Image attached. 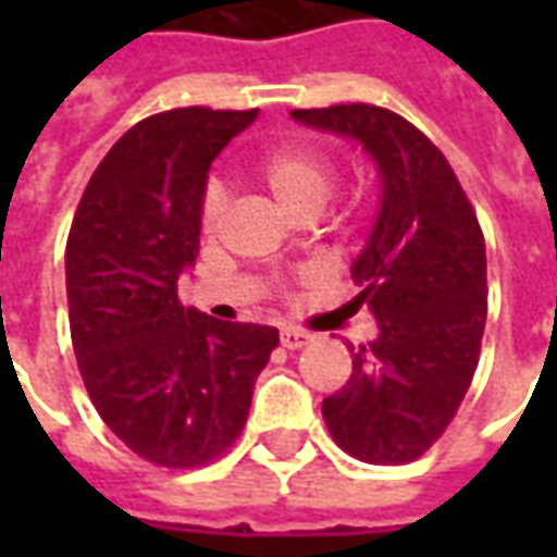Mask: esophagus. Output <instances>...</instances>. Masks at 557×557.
Segmentation results:
<instances>
[{
  "mask_svg": "<svg viewBox=\"0 0 557 557\" xmlns=\"http://www.w3.org/2000/svg\"><path fill=\"white\" fill-rule=\"evenodd\" d=\"M280 343H283L286 349H304L307 343H313V334H310V331H304V327H283Z\"/></svg>",
  "mask_w": 557,
  "mask_h": 557,
  "instance_id": "obj_1",
  "label": "esophagus"
}]
</instances>
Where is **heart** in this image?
Returning <instances> with one entry per match:
<instances>
[{"instance_id":"heart-1","label":"heart","mask_w":557,"mask_h":557,"mask_svg":"<svg viewBox=\"0 0 557 557\" xmlns=\"http://www.w3.org/2000/svg\"><path fill=\"white\" fill-rule=\"evenodd\" d=\"M259 172L271 187V194L280 199V206L295 218L319 214L337 190V166L322 148L315 146L277 148L262 160ZM226 202H230L226 184L220 178H211L202 190V206H199L202 230H218Z\"/></svg>"}]
</instances>
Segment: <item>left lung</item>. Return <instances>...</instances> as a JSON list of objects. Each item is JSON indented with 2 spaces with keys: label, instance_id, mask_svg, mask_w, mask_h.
I'll list each match as a JSON object with an SVG mask.
<instances>
[{
  "label": "left lung",
  "instance_id": "1",
  "mask_svg": "<svg viewBox=\"0 0 557 557\" xmlns=\"http://www.w3.org/2000/svg\"><path fill=\"white\" fill-rule=\"evenodd\" d=\"M304 125L358 139L382 178V208L351 265L379 337L322 414L334 442L370 466L430 450L474 379L486 327V244L478 214L438 146L373 103L292 110Z\"/></svg>",
  "mask_w": 557,
  "mask_h": 557
}]
</instances>
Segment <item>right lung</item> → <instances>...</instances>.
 Here are the masks:
<instances>
[{
  "label": "right lung",
  "instance_id": "right-lung-1",
  "mask_svg": "<svg viewBox=\"0 0 557 557\" xmlns=\"http://www.w3.org/2000/svg\"><path fill=\"white\" fill-rule=\"evenodd\" d=\"M256 110L178 107L119 139L86 184L65 247L83 385L122 442L160 468L208 466L242 435L280 334L178 301L199 253L208 166Z\"/></svg>",
  "mask_w": 557,
  "mask_h": 557
}]
</instances>
